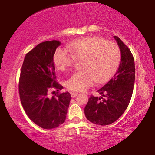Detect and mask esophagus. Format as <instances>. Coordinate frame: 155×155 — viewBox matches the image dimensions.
<instances>
[{"label": "esophagus", "mask_w": 155, "mask_h": 155, "mask_svg": "<svg viewBox=\"0 0 155 155\" xmlns=\"http://www.w3.org/2000/svg\"><path fill=\"white\" fill-rule=\"evenodd\" d=\"M70 94H71V96L72 97V98H74V97L77 96L78 93V92H74V91H71Z\"/></svg>", "instance_id": "1"}]
</instances>
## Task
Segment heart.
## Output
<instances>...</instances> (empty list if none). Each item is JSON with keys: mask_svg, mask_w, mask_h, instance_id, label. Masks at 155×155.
Wrapping results in <instances>:
<instances>
[{"mask_svg": "<svg viewBox=\"0 0 155 155\" xmlns=\"http://www.w3.org/2000/svg\"><path fill=\"white\" fill-rule=\"evenodd\" d=\"M68 50L70 54L64 49H57L53 63L57 70L64 71L72 66L75 59L82 61L83 70L74 72L65 81V86L72 91H85L94 81L108 79L116 71L121 58L116 44L98 37L78 40L70 44Z\"/></svg>", "mask_w": 155, "mask_h": 155, "instance_id": "obj_1", "label": "heart"}]
</instances>
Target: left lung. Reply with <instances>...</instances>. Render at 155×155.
<instances>
[{
    "label": "left lung",
    "mask_w": 155,
    "mask_h": 155,
    "mask_svg": "<svg viewBox=\"0 0 155 155\" xmlns=\"http://www.w3.org/2000/svg\"><path fill=\"white\" fill-rule=\"evenodd\" d=\"M121 52L117 72L97 91L101 96H91L85 107V114L93 124H112L124 114L130 103L135 83V62L130 49L118 37L114 36Z\"/></svg>",
    "instance_id": "obj_1"
}]
</instances>
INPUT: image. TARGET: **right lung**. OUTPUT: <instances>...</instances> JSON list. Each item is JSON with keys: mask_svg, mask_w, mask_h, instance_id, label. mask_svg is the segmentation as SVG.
<instances>
[{"mask_svg": "<svg viewBox=\"0 0 155 155\" xmlns=\"http://www.w3.org/2000/svg\"><path fill=\"white\" fill-rule=\"evenodd\" d=\"M61 42L46 41L26 54L19 81L21 103L32 121L45 129L58 127L65 122L71 95L68 91L50 96L51 89L64 87L55 81L53 55ZM54 92V91H53Z\"/></svg>", "mask_w": 155, "mask_h": 155, "instance_id": "1", "label": "right lung"}]
</instances>
